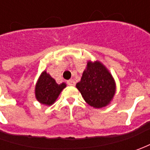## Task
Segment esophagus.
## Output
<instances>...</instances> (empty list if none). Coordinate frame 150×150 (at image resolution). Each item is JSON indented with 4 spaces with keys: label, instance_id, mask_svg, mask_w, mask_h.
<instances>
[{
    "label": "esophagus",
    "instance_id": "esophagus-1",
    "mask_svg": "<svg viewBox=\"0 0 150 150\" xmlns=\"http://www.w3.org/2000/svg\"><path fill=\"white\" fill-rule=\"evenodd\" d=\"M67 85H69V86H74V85H75V81L71 79V80H68V81L67 82Z\"/></svg>",
    "mask_w": 150,
    "mask_h": 150
}]
</instances>
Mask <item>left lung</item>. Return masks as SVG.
Listing matches in <instances>:
<instances>
[{"instance_id": "1", "label": "left lung", "mask_w": 150, "mask_h": 150, "mask_svg": "<svg viewBox=\"0 0 150 150\" xmlns=\"http://www.w3.org/2000/svg\"><path fill=\"white\" fill-rule=\"evenodd\" d=\"M76 87L86 103L96 108L108 105L116 89L112 75L99 62H88L81 81Z\"/></svg>"}]
</instances>
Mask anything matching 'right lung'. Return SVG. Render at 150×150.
<instances>
[{
    "label": "right lung",
    "mask_w": 150,
    "mask_h": 150,
    "mask_svg": "<svg viewBox=\"0 0 150 150\" xmlns=\"http://www.w3.org/2000/svg\"><path fill=\"white\" fill-rule=\"evenodd\" d=\"M65 87L66 84L64 83L57 84L54 78H52L46 71H44L40 76L36 85V98L42 104L52 105Z\"/></svg>",
    "instance_id": "1"
}]
</instances>
